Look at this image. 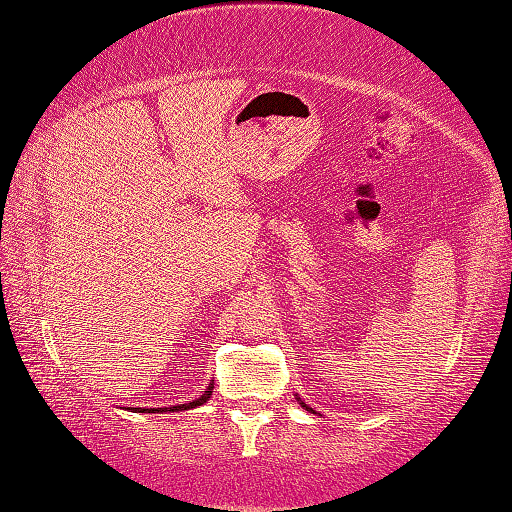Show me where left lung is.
Listing matches in <instances>:
<instances>
[{
	"label": "left lung",
	"instance_id": "obj_1",
	"mask_svg": "<svg viewBox=\"0 0 512 512\" xmlns=\"http://www.w3.org/2000/svg\"><path fill=\"white\" fill-rule=\"evenodd\" d=\"M299 402H301V398H299ZM301 407H306L308 411H312V407H308V405H306V402H301Z\"/></svg>",
	"mask_w": 512,
	"mask_h": 512
}]
</instances>
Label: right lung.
<instances>
[{"instance_id": "obj_1", "label": "right lung", "mask_w": 512, "mask_h": 512, "mask_svg": "<svg viewBox=\"0 0 512 512\" xmlns=\"http://www.w3.org/2000/svg\"><path fill=\"white\" fill-rule=\"evenodd\" d=\"M211 393H213V384H209V387H206V391L202 393V396H200V398H195L193 402H186V405H170V407H152V409H143V407H128V409H132V411H137V414H173V411L195 409V407H200V405H204V402L211 398Z\"/></svg>"}]
</instances>
